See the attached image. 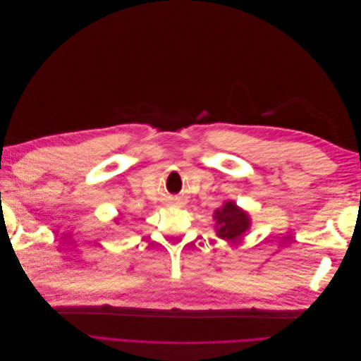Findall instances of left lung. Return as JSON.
I'll return each instance as SVG.
<instances>
[{
  "instance_id": "8db88e82",
  "label": "left lung",
  "mask_w": 361,
  "mask_h": 361,
  "mask_svg": "<svg viewBox=\"0 0 361 361\" xmlns=\"http://www.w3.org/2000/svg\"><path fill=\"white\" fill-rule=\"evenodd\" d=\"M212 220L215 221L214 228L216 236L227 243H236L238 239H241L250 231L251 224H253L248 211L243 209L233 200L224 202L223 206L214 211Z\"/></svg>"
}]
</instances>
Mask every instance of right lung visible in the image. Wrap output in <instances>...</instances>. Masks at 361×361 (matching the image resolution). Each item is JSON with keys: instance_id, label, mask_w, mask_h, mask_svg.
Segmentation results:
<instances>
[{"instance_id": "right-lung-1", "label": "right lung", "mask_w": 361, "mask_h": 361, "mask_svg": "<svg viewBox=\"0 0 361 361\" xmlns=\"http://www.w3.org/2000/svg\"><path fill=\"white\" fill-rule=\"evenodd\" d=\"M120 220H122V216L118 215V216H116V218H114V223H116V224H118V223H120Z\"/></svg>"}]
</instances>
